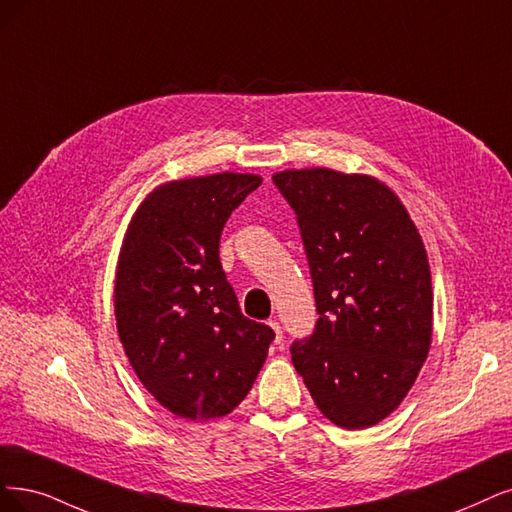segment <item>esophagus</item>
Wrapping results in <instances>:
<instances>
[{"label":"esophagus","instance_id":"esophagus-1","mask_svg":"<svg viewBox=\"0 0 512 512\" xmlns=\"http://www.w3.org/2000/svg\"><path fill=\"white\" fill-rule=\"evenodd\" d=\"M272 329H274V333H276V344H280L282 342V327H280V323L278 320H270L268 323Z\"/></svg>","mask_w":512,"mask_h":512}]
</instances>
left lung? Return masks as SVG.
I'll return each mask as SVG.
<instances>
[{
	"label": "left lung",
	"instance_id": "obj_1",
	"mask_svg": "<svg viewBox=\"0 0 512 512\" xmlns=\"http://www.w3.org/2000/svg\"><path fill=\"white\" fill-rule=\"evenodd\" d=\"M297 215L318 320L291 358L333 424L369 428L401 405L432 337L424 242L403 202L367 175L331 168L272 177Z\"/></svg>",
	"mask_w": 512,
	"mask_h": 512
}]
</instances>
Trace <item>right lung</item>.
Listing matches in <instances>:
<instances>
[{
  "mask_svg": "<svg viewBox=\"0 0 512 512\" xmlns=\"http://www.w3.org/2000/svg\"><path fill=\"white\" fill-rule=\"evenodd\" d=\"M259 185L240 173L164 183L124 236L113 289L120 342L147 392L179 418L236 409L274 339L240 312L219 261L225 221Z\"/></svg>",
  "mask_w": 512,
  "mask_h": 512,
  "instance_id": "1",
  "label": "right lung"
}]
</instances>
